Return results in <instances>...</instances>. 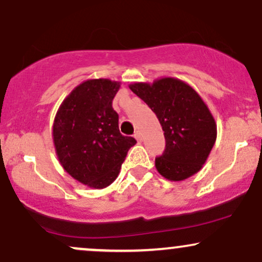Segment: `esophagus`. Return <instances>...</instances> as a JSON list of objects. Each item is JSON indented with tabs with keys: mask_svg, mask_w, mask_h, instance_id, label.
<instances>
[{
	"mask_svg": "<svg viewBox=\"0 0 262 262\" xmlns=\"http://www.w3.org/2000/svg\"><path fill=\"white\" fill-rule=\"evenodd\" d=\"M134 137H135V139H137L138 141H141V133H140L139 130H137V132H135Z\"/></svg>",
	"mask_w": 262,
	"mask_h": 262,
	"instance_id": "34e87169",
	"label": "esophagus"
}]
</instances>
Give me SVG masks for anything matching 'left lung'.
Instances as JSON below:
<instances>
[{
    "instance_id": "left-lung-1",
    "label": "left lung",
    "mask_w": 262,
    "mask_h": 262,
    "mask_svg": "<svg viewBox=\"0 0 262 262\" xmlns=\"http://www.w3.org/2000/svg\"><path fill=\"white\" fill-rule=\"evenodd\" d=\"M156 114L165 150L156 170L170 181H182L202 169L217 139V124L201 96L183 81L164 77L129 86Z\"/></svg>"
}]
</instances>
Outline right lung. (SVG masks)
Masks as SVG:
<instances>
[{"instance_id":"right-lung-1","label":"right lung","mask_w":262,"mask_h":262,"mask_svg":"<svg viewBox=\"0 0 262 262\" xmlns=\"http://www.w3.org/2000/svg\"><path fill=\"white\" fill-rule=\"evenodd\" d=\"M119 82L87 80L62 101L53 125L58 159L69 175L92 188H104L118 176L128 150L137 143L118 127L112 101Z\"/></svg>"}]
</instances>
